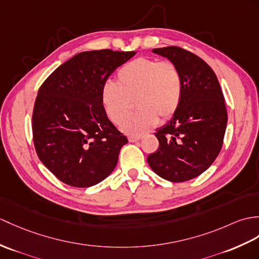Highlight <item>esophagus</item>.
I'll list each match as a JSON object with an SVG mask.
<instances>
[{"label": "esophagus", "mask_w": 259, "mask_h": 259, "mask_svg": "<svg viewBox=\"0 0 259 259\" xmlns=\"http://www.w3.org/2000/svg\"><path fill=\"white\" fill-rule=\"evenodd\" d=\"M142 137H134V136H131V137H129L128 139H129V141L130 142H136V141H139L140 139H141Z\"/></svg>", "instance_id": "1"}]
</instances>
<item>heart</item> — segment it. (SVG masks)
<instances>
[{"mask_svg":"<svg viewBox=\"0 0 259 259\" xmlns=\"http://www.w3.org/2000/svg\"><path fill=\"white\" fill-rule=\"evenodd\" d=\"M182 98V77L169 61L139 57L119 69L117 82L101 87V105L112 123L121 125L131 114L135 101L140 111L123 124L132 136L142 135L177 112Z\"/></svg>","mask_w":259,"mask_h":259,"instance_id":"1","label":"heart"}]
</instances>
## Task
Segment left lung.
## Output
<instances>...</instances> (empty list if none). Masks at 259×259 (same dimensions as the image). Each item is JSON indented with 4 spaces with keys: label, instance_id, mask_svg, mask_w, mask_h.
Segmentation results:
<instances>
[{
    "label": "left lung",
    "instance_id": "left-lung-1",
    "mask_svg": "<svg viewBox=\"0 0 259 259\" xmlns=\"http://www.w3.org/2000/svg\"><path fill=\"white\" fill-rule=\"evenodd\" d=\"M153 53L167 57L182 77V98L173 118L158 129L159 149L150 167L171 182H185L207 170L223 146L227 111L213 69L184 48L166 46Z\"/></svg>",
    "mask_w": 259,
    "mask_h": 259
}]
</instances>
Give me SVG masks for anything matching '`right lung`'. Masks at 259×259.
Here are the masks:
<instances>
[{"label": "right lung", "instance_id": "right-lung-1", "mask_svg": "<svg viewBox=\"0 0 259 259\" xmlns=\"http://www.w3.org/2000/svg\"><path fill=\"white\" fill-rule=\"evenodd\" d=\"M136 52H82L64 63L38 89L33 116L34 147L58 180L89 188L113 171L128 142L108 119L101 87Z\"/></svg>", "mask_w": 259, "mask_h": 259}]
</instances>
